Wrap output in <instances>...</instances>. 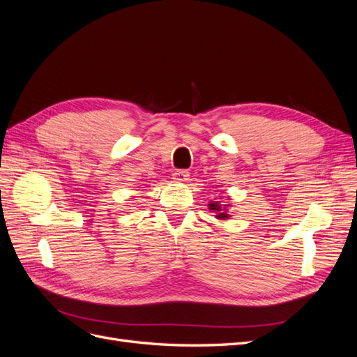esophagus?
<instances>
[{
  "label": "esophagus",
  "mask_w": 357,
  "mask_h": 357,
  "mask_svg": "<svg viewBox=\"0 0 357 357\" xmlns=\"http://www.w3.org/2000/svg\"><path fill=\"white\" fill-rule=\"evenodd\" d=\"M189 177V172L186 169H177L174 174H172V178L176 181H186Z\"/></svg>",
  "instance_id": "1"
}]
</instances>
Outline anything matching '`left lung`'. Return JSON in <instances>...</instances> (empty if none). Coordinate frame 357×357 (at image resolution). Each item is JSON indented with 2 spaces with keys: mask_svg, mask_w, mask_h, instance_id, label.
Segmentation results:
<instances>
[{
  "mask_svg": "<svg viewBox=\"0 0 357 357\" xmlns=\"http://www.w3.org/2000/svg\"><path fill=\"white\" fill-rule=\"evenodd\" d=\"M208 207H210V210H213V213H215V218L218 219H222V220L229 219V214H228V211H226V205H220L218 201H215V202L208 204Z\"/></svg>",
  "mask_w": 357,
  "mask_h": 357,
  "instance_id": "left-lung-1",
  "label": "left lung"
}]
</instances>
